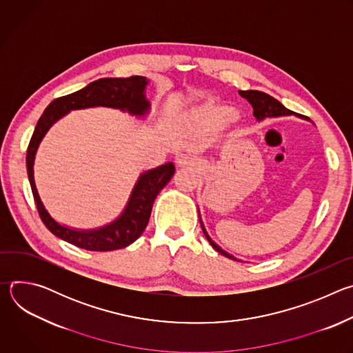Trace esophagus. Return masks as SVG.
<instances>
[{"label":"esophagus","mask_w":353,"mask_h":353,"mask_svg":"<svg viewBox=\"0 0 353 353\" xmlns=\"http://www.w3.org/2000/svg\"><path fill=\"white\" fill-rule=\"evenodd\" d=\"M177 165H179L180 168H194V166H196V162L194 161L192 157H190V155H183V157L177 161Z\"/></svg>","instance_id":"esophagus-1"}]
</instances>
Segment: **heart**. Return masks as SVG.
I'll return each instance as SVG.
<instances>
[{
  "instance_id": "b5f03b06",
  "label": "heart",
  "mask_w": 353,
  "mask_h": 353,
  "mask_svg": "<svg viewBox=\"0 0 353 353\" xmlns=\"http://www.w3.org/2000/svg\"><path fill=\"white\" fill-rule=\"evenodd\" d=\"M233 114H229V110L222 106H215V105H205L203 108H199L198 110L194 112L192 119L205 127H214L225 121L228 117H232Z\"/></svg>"
}]
</instances>
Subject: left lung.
Masks as SVG:
<instances>
[{
  "label": "left lung",
  "mask_w": 353,
  "mask_h": 353,
  "mask_svg": "<svg viewBox=\"0 0 353 353\" xmlns=\"http://www.w3.org/2000/svg\"><path fill=\"white\" fill-rule=\"evenodd\" d=\"M239 93H240L244 99H247V102H248L251 106H253V110H254L253 114H254V117H256L259 121H261V120H264V119H267V117H279V116H289V114H293L292 110L286 109L281 102H278V100H276L275 97L270 96L268 93H264V92H260V90H240ZM199 222H201V228H203V232H204L207 240H208L210 244L218 251V253L222 254V256H225V257H228V259H230V260L239 261L236 257L230 256L229 253H226L225 250H222V248L208 236V233H207V230H205V228H204V225H203V221L199 219Z\"/></svg>",
  "instance_id": "1"
}]
</instances>
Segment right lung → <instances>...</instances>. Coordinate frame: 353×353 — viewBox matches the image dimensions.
I'll return each mask as SVG.
<instances>
[{"label": "right lung", "mask_w": 353, "mask_h": 353, "mask_svg": "<svg viewBox=\"0 0 353 353\" xmlns=\"http://www.w3.org/2000/svg\"><path fill=\"white\" fill-rule=\"evenodd\" d=\"M146 83L148 79L138 75L130 78L97 79L78 92L54 99L36 124L26 152L28 177L36 208L40 219L50 232L79 248L90 251H112L124 248L134 243L142 234L149 222L157 195L174 174V165L170 162L142 173L131 192L124 212L114 222L99 229L77 230L56 222L41 203L33 177V162L37 146L48 128L71 110L105 106L120 109L135 116H143L149 110V102L143 93Z\"/></svg>", "instance_id": "right-lung-1"}]
</instances>
